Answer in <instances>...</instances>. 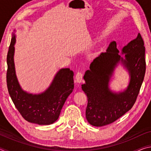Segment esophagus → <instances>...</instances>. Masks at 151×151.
<instances>
[{
  "mask_svg": "<svg viewBox=\"0 0 151 151\" xmlns=\"http://www.w3.org/2000/svg\"><path fill=\"white\" fill-rule=\"evenodd\" d=\"M83 74L82 73V71L78 70L76 74L75 78H76V83H81L82 81H83Z\"/></svg>",
  "mask_w": 151,
  "mask_h": 151,
  "instance_id": "obj_1",
  "label": "esophagus"
}]
</instances>
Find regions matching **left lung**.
Instances as JSON below:
<instances>
[{
	"label": "left lung",
	"instance_id": "8db88e82",
	"mask_svg": "<svg viewBox=\"0 0 151 151\" xmlns=\"http://www.w3.org/2000/svg\"><path fill=\"white\" fill-rule=\"evenodd\" d=\"M119 52L116 42H111L105 52L94 58L84 75L85 83L82 89L88 100L86 118L93 126L103 127L116 121L131 109L139 95L146 70L145 48L140 33L122 48L124 59ZM120 61L129 70L130 82L126 90L116 93L109 90L108 83Z\"/></svg>",
	"mask_w": 151,
	"mask_h": 151
}]
</instances>
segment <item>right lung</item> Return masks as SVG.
<instances>
[{
    "label": "right lung",
    "mask_w": 151,
    "mask_h": 151,
    "mask_svg": "<svg viewBox=\"0 0 151 151\" xmlns=\"http://www.w3.org/2000/svg\"><path fill=\"white\" fill-rule=\"evenodd\" d=\"M16 36L12 35L7 54L6 83L9 93L18 111L28 122L40 125L54 123L59 117L66 99L74 88V73L69 68H62L44 93L32 94L20 87L15 73L14 45Z\"/></svg>",
    "instance_id": "add662e5"
}]
</instances>
